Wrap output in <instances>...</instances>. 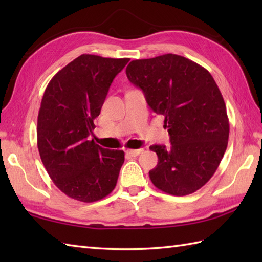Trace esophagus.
I'll list each match as a JSON object with an SVG mask.
<instances>
[{"label": "esophagus", "instance_id": "1", "mask_svg": "<svg viewBox=\"0 0 262 262\" xmlns=\"http://www.w3.org/2000/svg\"><path fill=\"white\" fill-rule=\"evenodd\" d=\"M142 152H143L142 148H140V149H127V151H126L127 155H129V157H133V158L138 157V155H140Z\"/></svg>", "mask_w": 262, "mask_h": 262}]
</instances>
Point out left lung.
Segmentation results:
<instances>
[{"label":"left lung","mask_w":262,"mask_h":262,"mask_svg":"<svg viewBox=\"0 0 262 262\" xmlns=\"http://www.w3.org/2000/svg\"><path fill=\"white\" fill-rule=\"evenodd\" d=\"M126 75L154 113L164 117L171 146L152 145L159 162L148 172L160 190L186 196L202 188L219 168L230 124L222 93L209 72L174 54L132 60Z\"/></svg>","instance_id":"8db88e82"}]
</instances>
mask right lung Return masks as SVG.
Here are the masks:
<instances>
[{"label":"right lung","mask_w":262,"mask_h":262,"mask_svg":"<svg viewBox=\"0 0 262 262\" xmlns=\"http://www.w3.org/2000/svg\"><path fill=\"white\" fill-rule=\"evenodd\" d=\"M129 58L83 54L57 72L43 93L37 122V145L49 177L66 196L97 202L114 190L124 151L90 141L93 120L109 88Z\"/></svg>","instance_id":"right-lung-1"}]
</instances>
